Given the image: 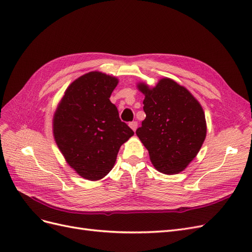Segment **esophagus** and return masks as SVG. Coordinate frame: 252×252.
<instances>
[{
  "label": "esophagus",
  "mask_w": 252,
  "mask_h": 252,
  "mask_svg": "<svg viewBox=\"0 0 252 252\" xmlns=\"http://www.w3.org/2000/svg\"><path fill=\"white\" fill-rule=\"evenodd\" d=\"M129 127H130L133 131H135L136 128H138V122H130V123H129Z\"/></svg>",
  "instance_id": "1"
}]
</instances>
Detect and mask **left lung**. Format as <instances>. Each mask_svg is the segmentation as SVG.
Instances as JSON below:
<instances>
[{"instance_id":"1","label":"left lung","mask_w":252,"mask_h":252,"mask_svg":"<svg viewBox=\"0 0 252 252\" xmlns=\"http://www.w3.org/2000/svg\"><path fill=\"white\" fill-rule=\"evenodd\" d=\"M136 87L145 95L146 118L135 133L152 165L165 174L183 171L199 154L207 132L201 104L169 78L161 79L155 87L145 83Z\"/></svg>"}]
</instances>
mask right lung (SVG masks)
Returning <instances> with one entry per match:
<instances>
[{
	"instance_id": "add662e5",
	"label": "right lung",
	"mask_w": 252,
	"mask_h": 252,
	"mask_svg": "<svg viewBox=\"0 0 252 252\" xmlns=\"http://www.w3.org/2000/svg\"><path fill=\"white\" fill-rule=\"evenodd\" d=\"M118 83L116 77L100 71L83 74L67 87L53 114L60 151L67 164L89 181L109 173L120 147L134 134L109 100Z\"/></svg>"
}]
</instances>
